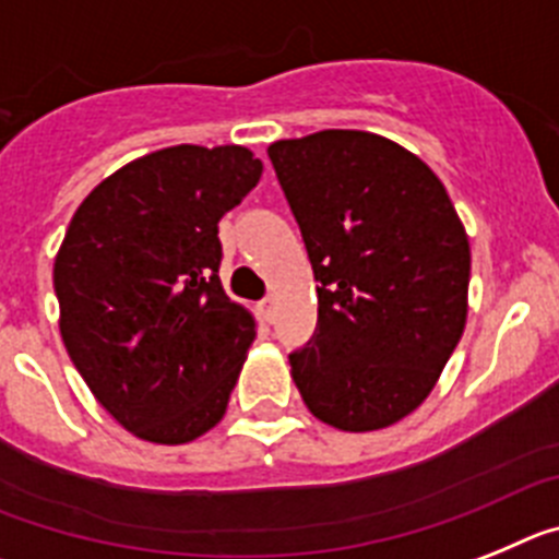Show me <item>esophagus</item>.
Masks as SVG:
<instances>
[{"label": "esophagus", "mask_w": 559, "mask_h": 559, "mask_svg": "<svg viewBox=\"0 0 559 559\" xmlns=\"http://www.w3.org/2000/svg\"><path fill=\"white\" fill-rule=\"evenodd\" d=\"M261 318H264L266 323H273L275 320V300L273 298L261 300Z\"/></svg>", "instance_id": "1"}]
</instances>
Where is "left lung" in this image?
Listing matches in <instances>:
<instances>
[{
    "mask_svg": "<svg viewBox=\"0 0 559 559\" xmlns=\"http://www.w3.org/2000/svg\"><path fill=\"white\" fill-rule=\"evenodd\" d=\"M318 281L289 354L320 421L366 433L427 400L467 323L469 241L448 191L394 140L326 129L266 148Z\"/></svg>",
    "mask_w": 559,
    "mask_h": 559,
    "instance_id": "8db88e82",
    "label": "left lung"
}]
</instances>
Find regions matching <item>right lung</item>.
Returning <instances> with one entry per match:
<instances>
[{
  "label": "right lung",
  "instance_id": "1",
  "mask_svg": "<svg viewBox=\"0 0 559 559\" xmlns=\"http://www.w3.org/2000/svg\"><path fill=\"white\" fill-rule=\"evenodd\" d=\"M261 171L245 145H171L106 177L67 227L61 340L138 439L186 444L225 416L255 318L222 289L219 219Z\"/></svg>",
  "mask_w": 559,
  "mask_h": 559
}]
</instances>
